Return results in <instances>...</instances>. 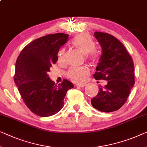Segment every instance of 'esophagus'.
Segmentation results:
<instances>
[{"label": "esophagus", "mask_w": 147, "mask_h": 147, "mask_svg": "<svg viewBox=\"0 0 147 147\" xmlns=\"http://www.w3.org/2000/svg\"><path fill=\"white\" fill-rule=\"evenodd\" d=\"M85 86H86V84H76V87H79V88H82V87H84Z\"/></svg>", "instance_id": "esophagus-1"}]
</instances>
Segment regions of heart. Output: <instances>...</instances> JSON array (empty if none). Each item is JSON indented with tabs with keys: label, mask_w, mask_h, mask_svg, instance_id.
<instances>
[{
	"label": "heart",
	"mask_w": 147,
	"mask_h": 147,
	"mask_svg": "<svg viewBox=\"0 0 147 147\" xmlns=\"http://www.w3.org/2000/svg\"><path fill=\"white\" fill-rule=\"evenodd\" d=\"M71 44L81 53L88 55V59L93 62L98 61L99 56H98V53L94 50L95 48V42L88 34L81 33L76 35L72 40ZM64 53V49H61L59 53V61H62ZM89 73L90 70L88 67H72L67 71L66 75L69 79L74 82L82 83L86 80V78Z\"/></svg>",
	"instance_id": "b5f03b06"
}]
</instances>
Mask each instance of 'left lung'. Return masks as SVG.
Returning <instances> with one entry per match:
<instances>
[{
    "label": "left lung",
    "mask_w": 147,
    "mask_h": 147,
    "mask_svg": "<svg viewBox=\"0 0 147 147\" xmlns=\"http://www.w3.org/2000/svg\"><path fill=\"white\" fill-rule=\"evenodd\" d=\"M94 35L102 50L94 77L107 80V84L100 86L91 104L102 112L117 111L125 103L134 86L133 61L125 46L114 36L98 32Z\"/></svg>",
    "instance_id": "left-lung-1"
}]
</instances>
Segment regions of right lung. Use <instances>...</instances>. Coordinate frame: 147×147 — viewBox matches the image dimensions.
<instances>
[{
  "label": "right lung",
  "instance_id": "right-lung-1",
  "mask_svg": "<svg viewBox=\"0 0 147 147\" xmlns=\"http://www.w3.org/2000/svg\"><path fill=\"white\" fill-rule=\"evenodd\" d=\"M68 39L69 35L63 33L47 35L30 42L18 57L14 82L28 108L41 117L58 113L64 106L67 92L74 87L66 79L57 86L48 75L58 60L60 47Z\"/></svg>",
  "mask_w": 147,
  "mask_h": 147
}]
</instances>
